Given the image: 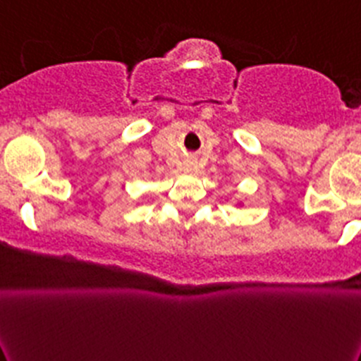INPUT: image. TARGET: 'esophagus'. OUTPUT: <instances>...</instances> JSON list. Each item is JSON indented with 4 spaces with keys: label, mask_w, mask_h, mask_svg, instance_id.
I'll return each instance as SVG.
<instances>
[{
    "label": "esophagus",
    "mask_w": 361,
    "mask_h": 361,
    "mask_svg": "<svg viewBox=\"0 0 361 361\" xmlns=\"http://www.w3.org/2000/svg\"><path fill=\"white\" fill-rule=\"evenodd\" d=\"M190 166H192V167H195V162H190Z\"/></svg>",
    "instance_id": "1"
}]
</instances>
